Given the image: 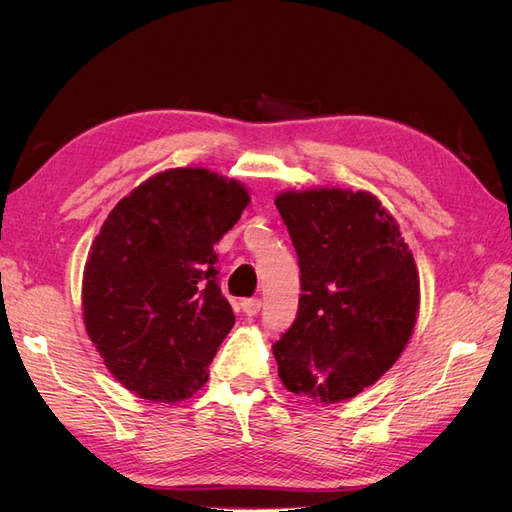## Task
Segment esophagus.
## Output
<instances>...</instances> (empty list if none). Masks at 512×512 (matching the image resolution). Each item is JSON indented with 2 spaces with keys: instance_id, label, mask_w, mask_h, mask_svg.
Wrapping results in <instances>:
<instances>
[{
  "instance_id": "1",
  "label": "esophagus",
  "mask_w": 512,
  "mask_h": 512,
  "mask_svg": "<svg viewBox=\"0 0 512 512\" xmlns=\"http://www.w3.org/2000/svg\"><path fill=\"white\" fill-rule=\"evenodd\" d=\"M260 307H262L260 299H245V301L241 303V309H243L245 316H256V314L260 312Z\"/></svg>"
}]
</instances>
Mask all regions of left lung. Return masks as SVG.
<instances>
[{"label":"left lung","instance_id":"left-lung-1","mask_svg":"<svg viewBox=\"0 0 512 512\" xmlns=\"http://www.w3.org/2000/svg\"><path fill=\"white\" fill-rule=\"evenodd\" d=\"M301 269L297 320L273 344L290 393L352 399L406 350L421 282L393 215L365 190H286L275 198Z\"/></svg>","mask_w":512,"mask_h":512}]
</instances>
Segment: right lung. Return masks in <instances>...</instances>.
Returning <instances> with one entry per match:
<instances>
[{
  "instance_id": "1",
  "label": "right lung",
  "mask_w": 512,
  "mask_h": 512,
  "mask_svg": "<svg viewBox=\"0 0 512 512\" xmlns=\"http://www.w3.org/2000/svg\"><path fill=\"white\" fill-rule=\"evenodd\" d=\"M250 205L243 183L209 168H168L108 213L83 271V320L113 378L177 404L209 378L235 324L213 245Z\"/></svg>"
}]
</instances>
